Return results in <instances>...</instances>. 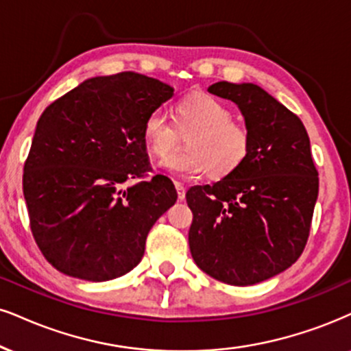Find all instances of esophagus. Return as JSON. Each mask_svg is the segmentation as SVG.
<instances>
[{
  "instance_id": "1",
  "label": "esophagus",
  "mask_w": 351,
  "mask_h": 351,
  "mask_svg": "<svg viewBox=\"0 0 351 351\" xmlns=\"http://www.w3.org/2000/svg\"><path fill=\"white\" fill-rule=\"evenodd\" d=\"M174 185H176V190H177V198H179V200H184V198H185V187L180 182H174Z\"/></svg>"
}]
</instances>
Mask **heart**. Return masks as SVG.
<instances>
[{
    "label": "heart",
    "instance_id": "obj_1",
    "mask_svg": "<svg viewBox=\"0 0 351 351\" xmlns=\"http://www.w3.org/2000/svg\"><path fill=\"white\" fill-rule=\"evenodd\" d=\"M189 135L185 154L168 157L178 145L179 136ZM143 141L158 161L169 159V171L187 177L206 174L223 180L236 174L247 161L252 135L245 123L232 119L226 102L208 93H193L172 107V123L161 112H151L143 122Z\"/></svg>",
    "mask_w": 351,
    "mask_h": 351
}]
</instances>
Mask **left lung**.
Segmentation results:
<instances>
[{"mask_svg": "<svg viewBox=\"0 0 351 351\" xmlns=\"http://www.w3.org/2000/svg\"><path fill=\"white\" fill-rule=\"evenodd\" d=\"M236 102L252 135L247 161L231 177L187 192L189 245L205 274L234 287L291 267L308 242L319 176L300 117L257 84H211Z\"/></svg>", "mask_w": 351, "mask_h": 351, "instance_id": "1", "label": "left lung"}]
</instances>
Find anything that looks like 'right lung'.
<instances>
[{"instance_id":"right-lung-1","label":"right lung","mask_w":351,"mask_h":351,"mask_svg":"<svg viewBox=\"0 0 351 351\" xmlns=\"http://www.w3.org/2000/svg\"><path fill=\"white\" fill-rule=\"evenodd\" d=\"M174 89L138 73L90 77L50 104L24 164L30 231L64 275L119 278L140 263L146 237L177 192L151 171L143 122Z\"/></svg>"}]
</instances>
